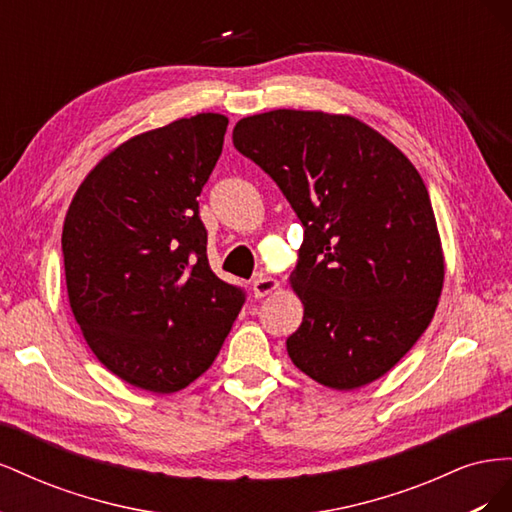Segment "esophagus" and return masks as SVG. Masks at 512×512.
Returning <instances> with one entry per match:
<instances>
[{
  "instance_id": "esophagus-1",
  "label": "esophagus",
  "mask_w": 512,
  "mask_h": 512,
  "mask_svg": "<svg viewBox=\"0 0 512 512\" xmlns=\"http://www.w3.org/2000/svg\"><path fill=\"white\" fill-rule=\"evenodd\" d=\"M277 288V282L275 280H271V277H256V280L252 282V290H254V297L256 299H262V297H267L269 292H273Z\"/></svg>"
}]
</instances>
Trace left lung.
<instances>
[{
    "label": "left lung",
    "mask_w": 512,
    "mask_h": 512,
    "mask_svg": "<svg viewBox=\"0 0 512 512\" xmlns=\"http://www.w3.org/2000/svg\"><path fill=\"white\" fill-rule=\"evenodd\" d=\"M303 224L290 282L303 301L292 363L337 391L399 363L425 333L444 282L436 215L412 162L363 121L269 111L232 130Z\"/></svg>",
    "instance_id": "8db88e82"
}]
</instances>
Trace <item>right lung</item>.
Masks as SVG:
<instances>
[{"instance_id":"right-lung-1","label":"right lung","mask_w":512,"mask_h":512,"mask_svg":"<svg viewBox=\"0 0 512 512\" xmlns=\"http://www.w3.org/2000/svg\"><path fill=\"white\" fill-rule=\"evenodd\" d=\"M226 126L200 113L130 138L87 175L64 222L68 299L89 348L151 393L207 371L245 303L209 267L196 200Z\"/></svg>"}]
</instances>
